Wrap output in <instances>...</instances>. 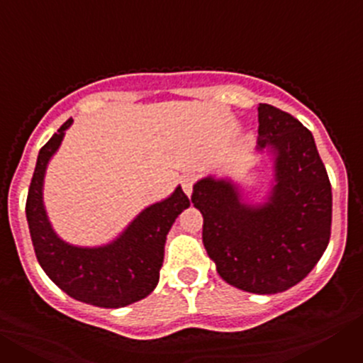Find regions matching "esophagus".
Returning <instances> with one entry per match:
<instances>
[{
  "label": "esophagus",
  "mask_w": 363,
  "mask_h": 363,
  "mask_svg": "<svg viewBox=\"0 0 363 363\" xmlns=\"http://www.w3.org/2000/svg\"><path fill=\"white\" fill-rule=\"evenodd\" d=\"M194 182H196V179H194V176H192V174L182 176V187H184V192L187 194V196H191V194H192V187H194Z\"/></svg>",
  "instance_id": "1"
}]
</instances>
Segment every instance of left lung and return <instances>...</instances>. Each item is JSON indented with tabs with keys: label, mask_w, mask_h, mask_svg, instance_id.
<instances>
[{
	"label": "left lung",
	"mask_w": 363,
	"mask_h": 363,
	"mask_svg": "<svg viewBox=\"0 0 363 363\" xmlns=\"http://www.w3.org/2000/svg\"><path fill=\"white\" fill-rule=\"evenodd\" d=\"M258 150L274 154V187L247 205L238 187L213 176L192 189L203 216L205 251L229 285L255 294L284 293L318 264L331 238L333 192L309 129L289 112L259 104Z\"/></svg>",
	"instance_id": "obj_1"
}]
</instances>
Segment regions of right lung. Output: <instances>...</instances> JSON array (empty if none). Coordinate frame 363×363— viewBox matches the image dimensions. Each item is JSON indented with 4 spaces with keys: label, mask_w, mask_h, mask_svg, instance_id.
<instances>
[{
    "label": "right lung",
    "mask_w": 363,
    "mask_h": 363,
    "mask_svg": "<svg viewBox=\"0 0 363 363\" xmlns=\"http://www.w3.org/2000/svg\"><path fill=\"white\" fill-rule=\"evenodd\" d=\"M72 118L41 147L27 196V221L32 245L47 277L74 300L116 309L149 296L160 280L167 234L191 201L182 187L154 203L104 247H74L52 230L43 207V176Z\"/></svg>",
    "instance_id": "1"
}]
</instances>
